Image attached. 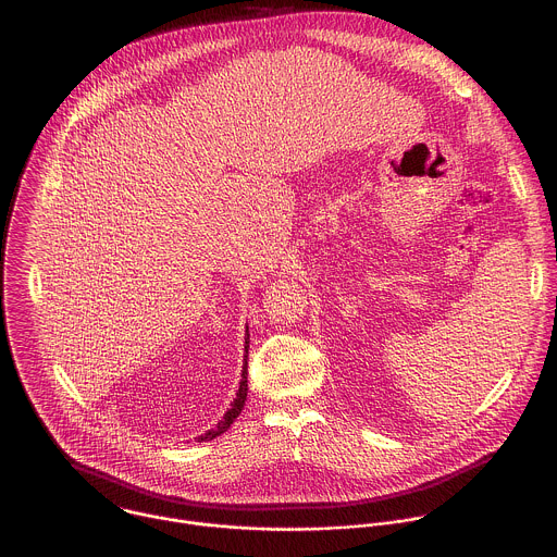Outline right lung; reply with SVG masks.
<instances>
[{
	"label": "right lung",
	"instance_id": "add662e5",
	"mask_svg": "<svg viewBox=\"0 0 557 557\" xmlns=\"http://www.w3.org/2000/svg\"><path fill=\"white\" fill-rule=\"evenodd\" d=\"M248 325H246V334H244V351L248 354ZM246 393H248V382H246V356H244V371H242V382H239L238 393H236V398H234V403H232V407L225 411V416H223V420L214 426V429H210V431H206L203 435H199V437H195L197 442H210V440H214V437H219L221 433H225L232 424H234V420L238 418L239 413H242V409H244V400H246Z\"/></svg>",
	"mask_w": 557,
	"mask_h": 557
}]
</instances>
